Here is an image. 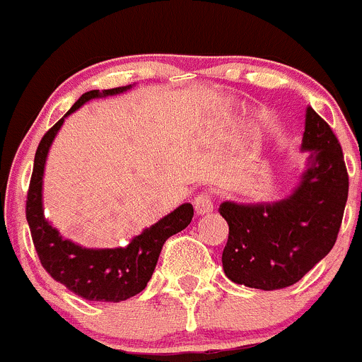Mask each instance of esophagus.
Instances as JSON below:
<instances>
[{"label":"esophagus","instance_id":"obj_1","mask_svg":"<svg viewBox=\"0 0 362 362\" xmlns=\"http://www.w3.org/2000/svg\"><path fill=\"white\" fill-rule=\"evenodd\" d=\"M193 207H195V213L199 214V216H202V214H207L213 211V200H211V197L207 195V193H202V195L195 197Z\"/></svg>","mask_w":362,"mask_h":362}]
</instances>
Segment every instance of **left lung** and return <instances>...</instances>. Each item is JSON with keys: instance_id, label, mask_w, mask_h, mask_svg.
<instances>
[{"instance_id": "left-lung-1", "label": "left lung", "mask_w": 362, "mask_h": 362, "mask_svg": "<svg viewBox=\"0 0 362 362\" xmlns=\"http://www.w3.org/2000/svg\"><path fill=\"white\" fill-rule=\"evenodd\" d=\"M301 151L308 153L306 170L291 195L274 202L220 204L228 223L221 264L234 284L262 291L291 287L334 246L349 174L338 139L311 107Z\"/></svg>"}]
</instances>
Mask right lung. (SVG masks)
I'll use <instances>...</instances> for the list:
<instances>
[{
  "label": "right lung",
  "instance_id": "right-lung-1",
  "mask_svg": "<svg viewBox=\"0 0 362 362\" xmlns=\"http://www.w3.org/2000/svg\"><path fill=\"white\" fill-rule=\"evenodd\" d=\"M132 89L130 86L114 89H93L84 93L71 109L44 135L35 153L33 176L28 192L26 218L30 225L35 250L42 266L61 285L81 296L86 301L119 303L134 298L142 292L151 280L153 271L158 262L162 246L170 235L177 234L189 225L193 218L192 204H181L180 207L144 228L123 248H86L70 239L63 238L56 227L44 214V173L49 149L56 135L63 127L64 119L84 103L95 98L121 95Z\"/></svg>",
  "mask_w": 362,
  "mask_h": 362
}]
</instances>
